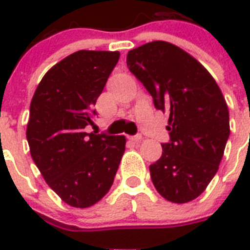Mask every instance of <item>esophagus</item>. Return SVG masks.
<instances>
[{
	"instance_id": "34e87169",
	"label": "esophagus",
	"mask_w": 250,
	"mask_h": 250,
	"mask_svg": "<svg viewBox=\"0 0 250 250\" xmlns=\"http://www.w3.org/2000/svg\"><path fill=\"white\" fill-rule=\"evenodd\" d=\"M129 140H132L133 143H140L143 140V136H141V133H136V135H133V136L129 137Z\"/></svg>"
}]
</instances>
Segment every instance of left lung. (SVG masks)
Masks as SVG:
<instances>
[{"label":"left lung","instance_id":"1","mask_svg":"<svg viewBox=\"0 0 250 250\" xmlns=\"http://www.w3.org/2000/svg\"><path fill=\"white\" fill-rule=\"evenodd\" d=\"M129 71L146 88L156 109L168 110L170 135L149 166L158 193L189 202L217 174L229 136V107L213 76L183 49L153 41L129 50Z\"/></svg>","mask_w":250,"mask_h":250}]
</instances>
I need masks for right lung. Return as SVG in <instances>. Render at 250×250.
Listing matches in <instances>:
<instances>
[{"mask_svg": "<svg viewBox=\"0 0 250 250\" xmlns=\"http://www.w3.org/2000/svg\"><path fill=\"white\" fill-rule=\"evenodd\" d=\"M119 52L79 50L53 66L29 107L27 141L48 186L74 208H89L113 186L125 137L84 132Z\"/></svg>", "mask_w": 250, "mask_h": 250, "instance_id": "1", "label": "right lung"}]
</instances>
